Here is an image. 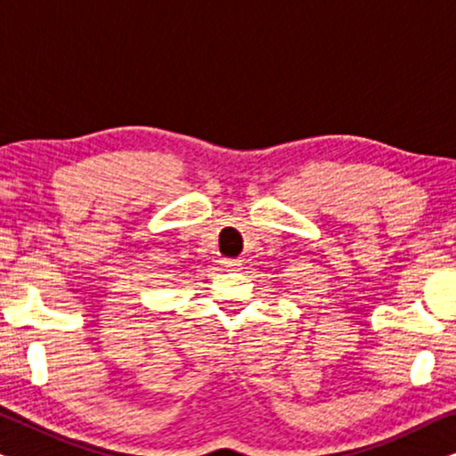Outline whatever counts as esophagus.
I'll use <instances>...</instances> for the list:
<instances>
[{"mask_svg":"<svg viewBox=\"0 0 456 456\" xmlns=\"http://www.w3.org/2000/svg\"><path fill=\"white\" fill-rule=\"evenodd\" d=\"M222 264H224V267H230V270H240L242 259H224Z\"/></svg>","mask_w":456,"mask_h":456,"instance_id":"esophagus-1","label":"esophagus"}]
</instances>
